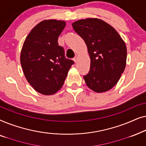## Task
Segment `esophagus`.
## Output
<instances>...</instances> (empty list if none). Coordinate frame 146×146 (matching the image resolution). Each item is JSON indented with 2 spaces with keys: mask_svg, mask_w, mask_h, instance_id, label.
Listing matches in <instances>:
<instances>
[{
  "mask_svg": "<svg viewBox=\"0 0 146 146\" xmlns=\"http://www.w3.org/2000/svg\"><path fill=\"white\" fill-rule=\"evenodd\" d=\"M78 55H76V56H75V57L74 58V61L75 62H77V60H78Z\"/></svg>",
  "mask_w": 146,
  "mask_h": 146,
  "instance_id": "obj_1",
  "label": "esophagus"
}]
</instances>
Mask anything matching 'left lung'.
Masks as SVG:
<instances>
[{
	"instance_id": "1",
	"label": "left lung",
	"mask_w": 146,
	"mask_h": 146,
	"mask_svg": "<svg viewBox=\"0 0 146 146\" xmlns=\"http://www.w3.org/2000/svg\"><path fill=\"white\" fill-rule=\"evenodd\" d=\"M76 33L86 44L90 68L84 76L85 82L96 92L114 86L126 65V46L113 28L98 19H82L72 23Z\"/></svg>"
}]
</instances>
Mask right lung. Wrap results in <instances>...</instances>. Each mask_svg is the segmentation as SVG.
I'll return each instance as SVG.
<instances>
[{
	"instance_id": "obj_1",
	"label": "right lung",
	"mask_w": 146,
	"mask_h": 146,
	"mask_svg": "<svg viewBox=\"0 0 146 146\" xmlns=\"http://www.w3.org/2000/svg\"><path fill=\"white\" fill-rule=\"evenodd\" d=\"M66 23L46 20L33 28L26 38L21 54L25 78L34 89L44 95L61 88L74 61L64 56L58 38Z\"/></svg>"
}]
</instances>
